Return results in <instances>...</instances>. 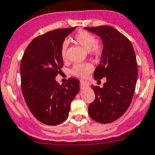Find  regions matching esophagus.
I'll use <instances>...</instances> for the list:
<instances>
[{
	"instance_id": "1",
	"label": "esophagus",
	"mask_w": 155,
	"mask_h": 155,
	"mask_svg": "<svg viewBox=\"0 0 155 155\" xmlns=\"http://www.w3.org/2000/svg\"><path fill=\"white\" fill-rule=\"evenodd\" d=\"M80 82H81V85H84V86H88V85H89V83H88V82H87V81H82V80H81Z\"/></svg>"
}]
</instances>
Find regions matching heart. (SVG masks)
<instances>
[{
    "instance_id": "heart-1",
    "label": "heart",
    "mask_w": 155,
    "mask_h": 155,
    "mask_svg": "<svg viewBox=\"0 0 155 155\" xmlns=\"http://www.w3.org/2000/svg\"><path fill=\"white\" fill-rule=\"evenodd\" d=\"M73 41L78 44L81 45L91 55L95 57H99L103 53V45L99 42L96 41V38L94 34L89 31L81 30L76 32L73 36ZM67 43L66 41L63 42L61 46V56L62 59H64L67 56ZM93 67L90 64H76L72 67L71 70V73L75 77L80 78H85L89 73L92 71Z\"/></svg>"
}]
</instances>
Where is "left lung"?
<instances>
[{
    "label": "left lung",
    "mask_w": 155,
    "mask_h": 155,
    "mask_svg": "<svg viewBox=\"0 0 155 155\" xmlns=\"http://www.w3.org/2000/svg\"><path fill=\"white\" fill-rule=\"evenodd\" d=\"M101 38L104 49L101 61L94 72L97 81L105 77L102 88L91 85L95 99L88 106L94 120L110 123L117 120L130 106L138 77L137 61L130 41L110 26L85 27Z\"/></svg>",
    "instance_id": "8db88e82"
}]
</instances>
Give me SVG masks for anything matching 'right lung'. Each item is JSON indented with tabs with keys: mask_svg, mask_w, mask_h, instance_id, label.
Returning <instances> with one entry per match:
<instances>
[{
	"mask_svg": "<svg viewBox=\"0 0 155 155\" xmlns=\"http://www.w3.org/2000/svg\"><path fill=\"white\" fill-rule=\"evenodd\" d=\"M75 28L57 29L35 38L21 58V92L31 113L44 124L63 123L79 91L77 79L69 78L65 85H59L55 80L64 65L61 44Z\"/></svg>",
	"mask_w": 155,
	"mask_h": 155,
	"instance_id": "1",
	"label": "right lung"
}]
</instances>
